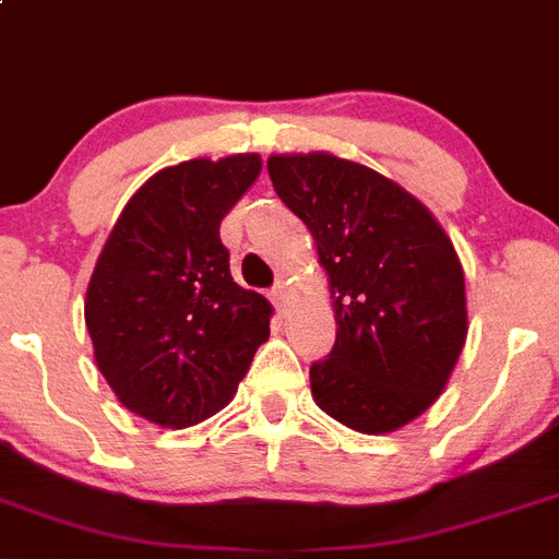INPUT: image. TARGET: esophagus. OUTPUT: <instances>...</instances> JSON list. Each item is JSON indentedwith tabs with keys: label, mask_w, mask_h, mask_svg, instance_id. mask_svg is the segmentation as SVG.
<instances>
[{
	"label": "esophagus",
	"mask_w": 559,
	"mask_h": 559,
	"mask_svg": "<svg viewBox=\"0 0 559 559\" xmlns=\"http://www.w3.org/2000/svg\"><path fill=\"white\" fill-rule=\"evenodd\" d=\"M273 304L278 309H284L286 304H289V289H286V284L284 281H278V284L273 286Z\"/></svg>",
	"instance_id": "esophagus-1"
}]
</instances>
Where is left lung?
I'll list each match as a JSON object with an SVG mask.
<instances>
[{
    "label": "left lung",
    "mask_w": 559,
    "mask_h": 559,
    "mask_svg": "<svg viewBox=\"0 0 559 559\" xmlns=\"http://www.w3.org/2000/svg\"><path fill=\"white\" fill-rule=\"evenodd\" d=\"M275 193L318 245L337 340L312 362V396L360 433H391L444 391L467 340L464 273L419 199L332 154L266 159Z\"/></svg>",
    "instance_id": "8db88e82"
}]
</instances>
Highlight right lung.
Listing matches in <instances>:
<instances>
[{"mask_svg": "<svg viewBox=\"0 0 559 559\" xmlns=\"http://www.w3.org/2000/svg\"><path fill=\"white\" fill-rule=\"evenodd\" d=\"M259 171V154L163 168L129 199L95 264L84 307L95 362L154 425L222 411L270 337L273 307L233 281L219 239Z\"/></svg>", "mask_w": 559, "mask_h": 559, "instance_id": "1", "label": "right lung"}]
</instances>
